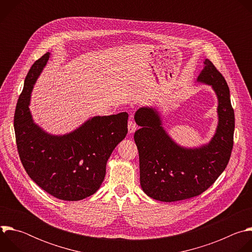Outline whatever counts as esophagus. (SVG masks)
<instances>
[{
    "instance_id": "esophagus-1",
    "label": "esophagus",
    "mask_w": 252,
    "mask_h": 252,
    "mask_svg": "<svg viewBox=\"0 0 252 252\" xmlns=\"http://www.w3.org/2000/svg\"><path fill=\"white\" fill-rule=\"evenodd\" d=\"M136 125L131 120L128 121V133H133L136 130Z\"/></svg>"
}]
</instances>
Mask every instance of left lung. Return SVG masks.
Returning <instances> with one entry per match:
<instances>
[{
	"instance_id": "obj_1",
	"label": "left lung",
	"mask_w": 252,
	"mask_h": 252,
	"mask_svg": "<svg viewBox=\"0 0 252 252\" xmlns=\"http://www.w3.org/2000/svg\"><path fill=\"white\" fill-rule=\"evenodd\" d=\"M196 82L210 86L218 97V126L210 140L198 147L178 145L163 127L160 113L141 106L134 121L139 129L134 141L139 156V181L150 197L173 202L199 195L225 169L233 147L234 112L222 75L205 59Z\"/></svg>"
}]
</instances>
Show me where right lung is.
Instances as JSON below:
<instances>
[{"instance_id": "add662e5", "label": "right lung", "mask_w": 252, "mask_h": 252, "mask_svg": "<svg viewBox=\"0 0 252 252\" xmlns=\"http://www.w3.org/2000/svg\"><path fill=\"white\" fill-rule=\"evenodd\" d=\"M35 61L19 97L14 127L21 161L32 181L51 195L77 201L100 188L106 162L127 133L126 113L90 118L73 131L53 134L33 122L31 94L50 58Z\"/></svg>"}]
</instances>
